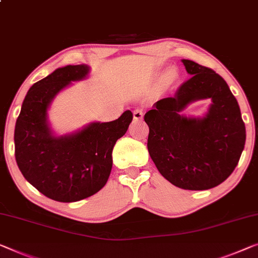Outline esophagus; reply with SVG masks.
<instances>
[{
  "label": "esophagus",
  "mask_w": 258,
  "mask_h": 258,
  "mask_svg": "<svg viewBox=\"0 0 258 258\" xmlns=\"http://www.w3.org/2000/svg\"><path fill=\"white\" fill-rule=\"evenodd\" d=\"M133 117H134V119H136V120H139V119H141L142 117H144V112H142V110H141V109H137V110H134V112H133Z\"/></svg>",
  "instance_id": "obj_1"
}]
</instances>
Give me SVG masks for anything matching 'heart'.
Listing matches in <instances>:
<instances>
[{
    "label": "heart",
    "mask_w": 258,
    "mask_h": 258,
    "mask_svg": "<svg viewBox=\"0 0 258 258\" xmlns=\"http://www.w3.org/2000/svg\"><path fill=\"white\" fill-rule=\"evenodd\" d=\"M175 76H176V74H175L174 71H169L168 74H167V79H168L169 81H172V80L175 79Z\"/></svg>",
    "instance_id": "b5f03b06"
}]
</instances>
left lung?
I'll return each instance as SVG.
<instances>
[{
	"mask_svg": "<svg viewBox=\"0 0 258 258\" xmlns=\"http://www.w3.org/2000/svg\"><path fill=\"white\" fill-rule=\"evenodd\" d=\"M191 78L172 97L162 98L145 114L147 147L164 178L184 190H207L229 177L245 144L240 106L226 81L213 69L182 60ZM213 99L204 118L180 112L199 99Z\"/></svg>",
	"mask_w": 258,
	"mask_h": 258,
	"instance_id": "obj_1",
	"label": "left lung"
}]
</instances>
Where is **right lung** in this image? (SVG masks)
Listing matches in <instances>:
<instances>
[{
    "instance_id": "add662e5",
    "label": "right lung",
    "mask_w": 258,
    "mask_h": 258,
    "mask_svg": "<svg viewBox=\"0 0 258 258\" xmlns=\"http://www.w3.org/2000/svg\"><path fill=\"white\" fill-rule=\"evenodd\" d=\"M89 67L66 66L30 88L15 126V156L25 179L56 202H79L105 185L112 168V149L133 119L130 110L109 122H91L71 136L54 137L47 109L72 81L82 80Z\"/></svg>"
}]
</instances>
